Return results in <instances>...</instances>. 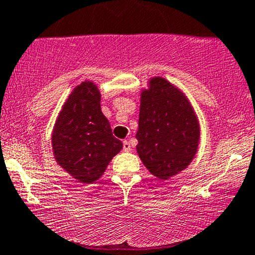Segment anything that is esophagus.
<instances>
[{"mask_svg":"<svg viewBox=\"0 0 255 255\" xmlns=\"http://www.w3.org/2000/svg\"><path fill=\"white\" fill-rule=\"evenodd\" d=\"M123 149H124V152H130V150H131L130 142H128V141L123 142Z\"/></svg>","mask_w":255,"mask_h":255,"instance_id":"obj_1","label":"esophagus"}]
</instances>
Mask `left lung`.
Listing matches in <instances>:
<instances>
[{
  "label": "left lung",
  "mask_w": 255,
  "mask_h": 255,
  "mask_svg": "<svg viewBox=\"0 0 255 255\" xmlns=\"http://www.w3.org/2000/svg\"><path fill=\"white\" fill-rule=\"evenodd\" d=\"M138 117L136 149L150 174L168 180L187 168L198 149L199 123L186 96L160 76L150 79Z\"/></svg>",
  "instance_id": "1"
}]
</instances>
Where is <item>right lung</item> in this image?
I'll use <instances>...</instances> for the list:
<instances>
[{
  "instance_id": "obj_1",
  "label": "right lung",
  "mask_w": 255,
  "mask_h": 255,
  "mask_svg": "<svg viewBox=\"0 0 255 255\" xmlns=\"http://www.w3.org/2000/svg\"><path fill=\"white\" fill-rule=\"evenodd\" d=\"M101 92L92 81L74 89L62 107L52 133L57 163L83 183L100 179L123 148L101 111Z\"/></svg>"
}]
</instances>
